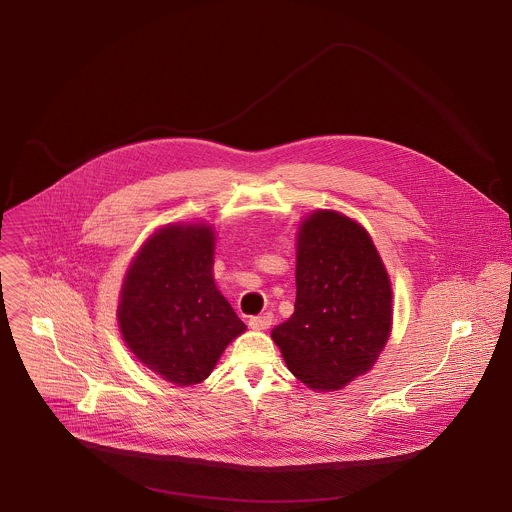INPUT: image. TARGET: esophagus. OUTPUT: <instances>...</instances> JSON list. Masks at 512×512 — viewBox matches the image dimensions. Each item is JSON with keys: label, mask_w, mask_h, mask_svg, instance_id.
I'll return each mask as SVG.
<instances>
[{"label": "esophagus", "mask_w": 512, "mask_h": 512, "mask_svg": "<svg viewBox=\"0 0 512 512\" xmlns=\"http://www.w3.org/2000/svg\"><path fill=\"white\" fill-rule=\"evenodd\" d=\"M272 313H264V315H254V317H250L248 319V325L252 327V329H256V331H264V329H268L270 325H272Z\"/></svg>", "instance_id": "obj_1"}]
</instances>
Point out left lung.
I'll return each instance as SVG.
<instances>
[{
	"label": "left lung",
	"instance_id": "1",
	"mask_svg": "<svg viewBox=\"0 0 512 512\" xmlns=\"http://www.w3.org/2000/svg\"><path fill=\"white\" fill-rule=\"evenodd\" d=\"M293 315L272 329L293 374L309 388L339 390L365 374L392 325V290L365 228L335 211L299 226Z\"/></svg>",
	"mask_w": 512,
	"mask_h": 512
}]
</instances>
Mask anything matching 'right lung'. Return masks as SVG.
<instances>
[{"label": "right lung", "instance_id": "1", "mask_svg": "<svg viewBox=\"0 0 512 512\" xmlns=\"http://www.w3.org/2000/svg\"><path fill=\"white\" fill-rule=\"evenodd\" d=\"M213 246L211 226L161 228L142 246L122 286L124 341L147 368L179 386L205 380L246 329L215 286Z\"/></svg>", "mask_w": 512, "mask_h": 512}]
</instances>
